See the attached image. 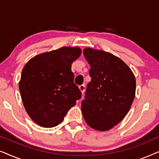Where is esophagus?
<instances>
[{"instance_id": "esophagus-1", "label": "esophagus", "mask_w": 159, "mask_h": 159, "mask_svg": "<svg viewBox=\"0 0 159 159\" xmlns=\"http://www.w3.org/2000/svg\"><path fill=\"white\" fill-rule=\"evenodd\" d=\"M79 89H80V92L82 93V94H83L84 92V84H82V85H80L79 87Z\"/></svg>"}]
</instances>
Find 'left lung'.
<instances>
[{
    "mask_svg": "<svg viewBox=\"0 0 159 159\" xmlns=\"http://www.w3.org/2000/svg\"><path fill=\"white\" fill-rule=\"evenodd\" d=\"M84 58L90 66L81 110L86 123L98 131L118 125L130 109L135 96L136 80L129 67L112 53L86 48Z\"/></svg>",
    "mask_w": 159,
    "mask_h": 159,
    "instance_id": "8db88e82",
    "label": "left lung"
}]
</instances>
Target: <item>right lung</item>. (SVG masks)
I'll return each mask as SVG.
<instances>
[{
    "label": "right lung",
    "mask_w": 159,
    "mask_h": 159,
    "mask_svg": "<svg viewBox=\"0 0 159 159\" xmlns=\"http://www.w3.org/2000/svg\"><path fill=\"white\" fill-rule=\"evenodd\" d=\"M78 47H62L32 58L21 71L19 91L26 111L43 127L62 122L82 96L74 83L71 64L81 55Z\"/></svg>",
    "instance_id": "obj_1"
}]
</instances>
